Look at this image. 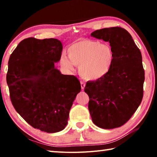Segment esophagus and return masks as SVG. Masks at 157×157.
Here are the masks:
<instances>
[{
  "instance_id": "obj_1",
  "label": "esophagus",
  "mask_w": 157,
  "mask_h": 157,
  "mask_svg": "<svg viewBox=\"0 0 157 157\" xmlns=\"http://www.w3.org/2000/svg\"><path fill=\"white\" fill-rule=\"evenodd\" d=\"M80 84H81V88H82V90H84V87H85V85H86V84H85L84 82H82V81H81Z\"/></svg>"
}]
</instances>
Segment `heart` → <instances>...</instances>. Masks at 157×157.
Masks as SVG:
<instances>
[{
  "label": "heart",
  "mask_w": 157,
  "mask_h": 157,
  "mask_svg": "<svg viewBox=\"0 0 157 157\" xmlns=\"http://www.w3.org/2000/svg\"><path fill=\"white\" fill-rule=\"evenodd\" d=\"M67 56H62L60 65L68 71L73 64L79 67V73L86 80H96L105 76L112 66L114 54L107 44L91 39H82L71 45Z\"/></svg>",
  "instance_id": "1"
}]
</instances>
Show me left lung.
I'll use <instances>...</instances> for the list:
<instances>
[{
	"mask_svg": "<svg viewBox=\"0 0 157 157\" xmlns=\"http://www.w3.org/2000/svg\"><path fill=\"white\" fill-rule=\"evenodd\" d=\"M91 36L109 42L113 64L105 76L86 82L89 110L95 125L117 128L126 123L139 107L143 96L145 72L142 55L128 32L121 27L95 30Z\"/></svg>",
	"mask_w": 157,
	"mask_h": 157,
	"instance_id": "obj_1",
	"label": "left lung"
}]
</instances>
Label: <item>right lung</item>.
I'll return each mask as SVG.
<instances>
[{"label": "right lung", "mask_w": 157, "mask_h": 157, "mask_svg": "<svg viewBox=\"0 0 157 157\" xmlns=\"http://www.w3.org/2000/svg\"><path fill=\"white\" fill-rule=\"evenodd\" d=\"M62 44L57 39L21 41L10 57L7 83L16 111L34 128L47 133L63 130L81 91L78 79L55 68Z\"/></svg>", "instance_id": "obj_1"}]
</instances>
